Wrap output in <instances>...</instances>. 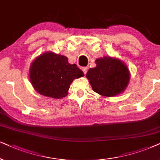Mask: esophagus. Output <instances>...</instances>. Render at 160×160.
I'll return each mask as SVG.
<instances>
[{
  "mask_svg": "<svg viewBox=\"0 0 160 160\" xmlns=\"http://www.w3.org/2000/svg\"><path fill=\"white\" fill-rule=\"evenodd\" d=\"M82 72H83V73L86 74L87 73V71H88V67H82Z\"/></svg>",
  "mask_w": 160,
  "mask_h": 160,
  "instance_id": "obj_1",
  "label": "esophagus"
}]
</instances>
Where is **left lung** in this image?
Returning a JSON list of instances; mask_svg holds the SVG:
<instances>
[{
  "label": "left lung",
  "instance_id": "obj_1",
  "mask_svg": "<svg viewBox=\"0 0 160 160\" xmlns=\"http://www.w3.org/2000/svg\"><path fill=\"white\" fill-rule=\"evenodd\" d=\"M97 67L86 74L92 89L103 97H114L123 92L128 86L129 69L118 58L105 56L96 60Z\"/></svg>",
  "mask_w": 160,
  "mask_h": 160
}]
</instances>
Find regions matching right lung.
Here are the masks:
<instances>
[{"instance_id": "add662e5", "label": "right lung", "mask_w": 160, "mask_h": 160, "mask_svg": "<svg viewBox=\"0 0 160 160\" xmlns=\"http://www.w3.org/2000/svg\"><path fill=\"white\" fill-rule=\"evenodd\" d=\"M29 76L32 86L40 94L61 99L68 94L74 79L84 74L76 64H70L67 57L47 52L32 62Z\"/></svg>"}]
</instances>
